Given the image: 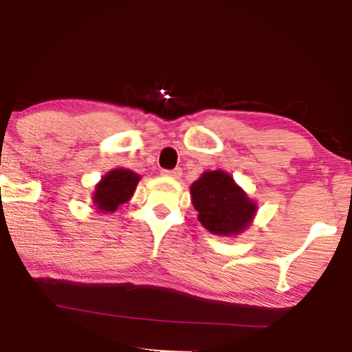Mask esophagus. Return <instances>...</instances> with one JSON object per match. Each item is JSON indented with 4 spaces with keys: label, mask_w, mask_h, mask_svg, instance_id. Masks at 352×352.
I'll use <instances>...</instances> for the list:
<instances>
[{
    "label": "esophagus",
    "mask_w": 352,
    "mask_h": 352,
    "mask_svg": "<svg viewBox=\"0 0 352 352\" xmlns=\"http://www.w3.org/2000/svg\"><path fill=\"white\" fill-rule=\"evenodd\" d=\"M162 175L165 177H172V179H179L182 175L180 168H173V170H162Z\"/></svg>",
    "instance_id": "obj_1"
}]
</instances>
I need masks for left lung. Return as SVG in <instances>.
Here are the masks:
<instances>
[{"mask_svg": "<svg viewBox=\"0 0 352 352\" xmlns=\"http://www.w3.org/2000/svg\"><path fill=\"white\" fill-rule=\"evenodd\" d=\"M199 220L213 235H238L252 223L256 204L223 170L204 172L190 187Z\"/></svg>", "mask_w": 352, "mask_h": 352, "instance_id": "1", "label": "left lung"}]
</instances>
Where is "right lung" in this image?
<instances>
[{"label": "right lung", "instance_id": "right-lung-1", "mask_svg": "<svg viewBox=\"0 0 352 352\" xmlns=\"http://www.w3.org/2000/svg\"><path fill=\"white\" fill-rule=\"evenodd\" d=\"M140 175H137L129 168H114L102 177V180L96 185V192L92 200L100 212H116L119 205L131 200L134 195Z\"/></svg>", "mask_w": 352, "mask_h": 352}]
</instances>
